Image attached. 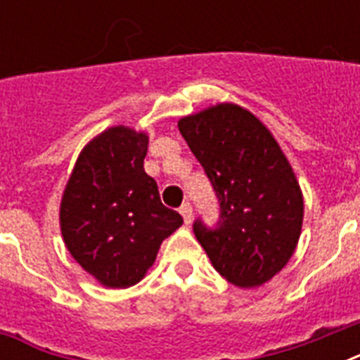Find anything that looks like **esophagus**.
<instances>
[{
    "label": "esophagus",
    "mask_w": 360,
    "mask_h": 360,
    "mask_svg": "<svg viewBox=\"0 0 360 360\" xmlns=\"http://www.w3.org/2000/svg\"><path fill=\"white\" fill-rule=\"evenodd\" d=\"M179 213L183 214V220H185V224H191L192 220V205L188 202L183 203L179 207Z\"/></svg>",
    "instance_id": "1"
}]
</instances>
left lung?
<instances>
[{"label":"left lung","instance_id":"left-lung-1","mask_svg":"<svg viewBox=\"0 0 360 360\" xmlns=\"http://www.w3.org/2000/svg\"><path fill=\"white\" fill-rule=\"evenodd\" d=\"M219 200V220H194L213 267L240 288L262 285L290 262L301 236L302 194L267 127L237 104L179 121Z\"/></svg>","mask_w":360,"mask_h":360}]
</instances>
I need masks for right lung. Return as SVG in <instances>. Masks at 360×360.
<instances>
[{"label": "right lung", "mask_w": 360, "mask_h": 360, "mask_svg": "<svg viewBox=\"0 0 360 360\" xmlns=\"http://www.w3.org/2000/svg\"><path fill=\"white\" fill-rule=\"evenodd\" d=\"M147 143L143 132L127 127L104 130L80 153L61 200L65 245L108 288L140 282L162 240L183 224L143 169Z\"/></svg>", "instance_id": "add662e5"}]
</instances>
